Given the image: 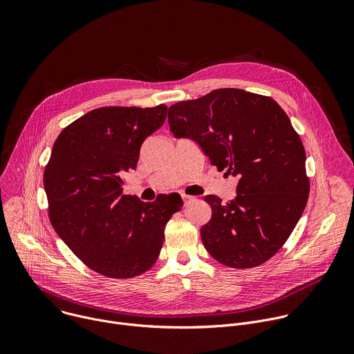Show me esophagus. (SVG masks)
<instances>
[{"instance_id": "1", "label": "esophagus", "mask_w": 354, "mask_h": 354, "mask_svg": "<svg viewBox=\"0 0 354 354\" xmlns=\"http://www.w3.org/2000/svg\"><path fill=\"white\" fill-rule=\"evenodd\" d=\"M182 198H183L185 205H186V203H189V201H193L196 197H194V196H190V194H182Z\"/></svg>"}]
</instances>
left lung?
Here are the masks:
<instances>
[{
    "label": "left lung",
    "instance_id": "8db88e82",
    "mask_svg": "<svg viewBox=\"0 0 354 354\" xmlns=\"http://www.w3.org/2000/svg\"><path fill=\"white\" fill-rule=\"evenodd\" d=\"M176 138L196 141L218 171L238 176L236 197L209 194L212 220L200 235L209 254L234 269L269 261L295 228L310 194L306 149L269 96L223 88L168 109Z\"/></svg>",
    "mask_w": 354,
    "mask_h": 354
}]
</instances>
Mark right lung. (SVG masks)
<instances>
[{"label": "right lung", "instance_id": "right-lung-1", "mask_svg": "<svg viewBox=\"0 0 354 354\" xmlns=\"http://www.w3.org/2000/svg\"><path fill=\"white\" fill-rule=\"evenodd\" d=\"M167 109H93L59 134L44 168L50 223L102 276L131 279L153 268L165 225L183 205L182 198L144 203L123 194L124 175L136 169L142 141L164 124Z\"/></svg>", "mask_w": 354, "mask_h": 354}]
</instances>
